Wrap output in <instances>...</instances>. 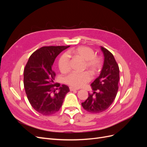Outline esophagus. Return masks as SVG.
Listing matches in <instances>:
<instances>
[{
    "label": "esophagus",
    "mask_w": 147,
    "mask_h": 147,
    "mask_svg": "<svg viewBox=\"0 0 147 147\" xmlns=\"http://www.w3.org/2000/svg\"><path fill=\"white\" fill-rule=\"evenodd\" d=\"M69 88H70V91H77V90H77V89L74 88H72V87H70Z\"/></svg>",
    "instance_id": "obj_1"
}]
</instances>
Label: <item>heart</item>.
Segmentation results:
<instances>
[{"mask_svg":"<svg viewBox=\"0 0 147 147\" xmlns=\"http://www.w3.org/2000/svg\"><path fill=\"white\" fill-rule=\"evenodd\" d=\"M68 54L84 61L83 70H88L93 75L98 73L100 69V62L95 56L94 51L88 47H78L70 50ZM58 67L61 73L66 74L70 70L69 58L67 55L64 53L58 60ZM91 74L88 71L82 73H71L64 78V82L69 86L81 88L91 80Z\"/></svg>","mask_w":147,"mask_h":147,"instance_id":"1","label":"heart"}]
</instances>
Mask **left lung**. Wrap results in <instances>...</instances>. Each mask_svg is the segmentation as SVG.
Masks as SVG:
<instances>
[{"instance_id": "1", "label": "left lung", "mask_w": 147, "mask_h": 147, "mask_svg": "<svg viewBox=\"0 0 147 147\" xmlns=\"http://www.w3.org/2000/svg\"><path fill=\"white\" fill-rule=\"evenodd\" d=\"M104 61L99 76L91 86L92 93H88V99L82 102L84 110L90 113H100L112 105L117 94L119 80V67L113 55L106 48L100 47Z\"/></svg>"}]
</instances>
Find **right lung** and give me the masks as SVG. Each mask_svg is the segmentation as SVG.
<instances>
[{"instance_id":"obj_1","label":"right lung","mask_w":147,"mask_h":147,"mask_svg":"<svg viewBox=\"0 0 147 147\" xmlns=\"http://www.w3.org/2000/svg\"><path fill=\"white\" fill-rule=\"evenodd\" d=\"M69 46L43 47L29 57L24 70L26 94L32 107L43 115L59 111L69 88L54 84L56 74L52 65L60 53ZM58 91H57V90Z\"/></svg>"}]
</instances>
